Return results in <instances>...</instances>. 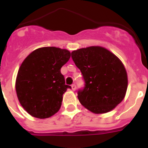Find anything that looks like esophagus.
I'll return each mask as SVG.
<instances>
[{"instance_id": "34e87169", "label": "esophagus", "mask_w": 148, "mask_h": 148, "mask_svg": "<svg viewBox=\"0 0 148 148\" xmlns=\"http://www.w3.org/2000/svg\"><path fill=\"white\" fill-rule=\"evenodd\" d=\"M71 87H72V90H73V91H75V89H76V86H75V84H72Z\"/></svg>"}]
</instances>
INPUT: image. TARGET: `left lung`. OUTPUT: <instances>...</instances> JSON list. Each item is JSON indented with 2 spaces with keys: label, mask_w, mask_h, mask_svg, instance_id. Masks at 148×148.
Listing matches in <instances>:
<instances>
[{
  "label": "left lung",
  "mask_w": 148,
  "mask_h": 148,
  "mask_svg": "<svg viewBox=\"0 0 148 148\" xmlns=\"http://www.w3.org/2000/svg\"><path fill=\"white\" fill-rule=\"evenodd\" d=\"M71 56L85 82L78 91L84 108L94 113H105L121 102L127 88V75L118 57L101 47L74 50Z\"/></svg>",
  "instance_id": "obj_1"
}]
</instances>
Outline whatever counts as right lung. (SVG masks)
<instances>
[{"mask_svg": "<svg viewBox=\"0 0 148 148\" xmlns=\"http://www.w3.org/2000/svg\"><path fill=\"white\" fill-rule=\"evenodd\" d=\"M70 58V51L55 47L35 49L24 59L15 83L18 99L31 116L49 118L59 110L68 88L61 68Z\"/></svg>", "mask_w": 148, "mask_h": 148, "instance_id": "add662e5", "label": "right lung"}]
</instances>
